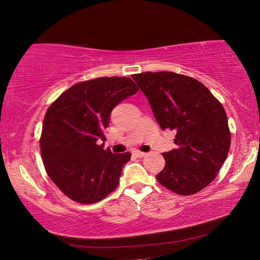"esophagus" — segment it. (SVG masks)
I'll use <instances>...</instances> for the list:
<instances>
[{"instance_id":"34e87169","label":"esophagus","mask_w":260,"mask_h":260,"mask_svg":"<svg viewBox=\"0 0 260 260\" xmlns=\"http://www.w3.org/2000/svg\"><path fill=\"white\" fill-rule=\"evenodd\" d=\"M133 155H134L135 157H138V158H142V157L146 156L147 153L140 151V150H135V151H133Z\"/></svg>"}]
</instances>
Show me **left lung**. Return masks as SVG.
<instances>
[{"label": "left lung", "mask_w": 260, "mask_h": 260, "mask_svg": "<svg viewBox=\"0 0 260 260\" xmlns=\"http://www.w3.org/2000/svg\"><path fill=\"white\" fill-rule=\"evenodd\" d=\"M133 79L147 96L161 129L175 131L177 149L162 153L161 186L192 195L217 177L231 148L225 109L203 83L174 72H144Z\"/></svg>", "instance_id": "8db88e82"}]
</instances>
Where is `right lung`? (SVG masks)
Listing matches in <instances>:
<instances>
[{
  "instance_id": "obj_1",
  "label": "right lung",
  "mask_w": 260,
  "mask_h": 260,
  "mask_svg": "<svg viewBox=\"0 0 260 260\" xmlns=\"http://www.w3.org/2000/svg\"><path fill=\"white\" fill-rule=\"evenodd\" d=\"M138 90L131 78H98L70 87L48 108L40 138L43 165L70 200L93 204L117 188L131 153H112L100 142L113 108Z\"/></svg>"
}]
</instances>
